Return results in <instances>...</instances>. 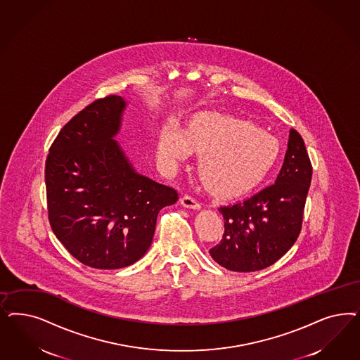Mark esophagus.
<instances>
[{
	"label": "esophagus",
	"mask_w": 360,
	"mask_h": 360,
	"mask_svg": "<svg viewBox=\"0 0 360 360\" xmlns=\"http://www.w3.org/2000/svg\"><path fill=\"white\" fill-rule=\"evenodd\" d=\"M181 204H183L186 208H201V205H200V202H198V200H196V198H192V196H189V195H184V196L181 198Z\"/></svg>",
	"instance_id": "obj_1"
}]
</instances>
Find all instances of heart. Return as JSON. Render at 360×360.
<instances>
[{"label":"heart","instance_id":"b5f03b06","mask_svg":"<svg viewBox=\"0 0 360 360\" xmlns=\"http://www.w3.org/2000/svg\"><path fill=\"white\" fill-rule=\"evenodd\" d=\"M201 153L198 174L221 195H240L258 186L277 162L278 144L255 126L217 112L198 116L184 132L167 124L158 143L159 159L167 165Z\"/></svg>","mask_w":360,"mask_h":360}]
</instances>
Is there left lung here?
I'll return each mask as SVG.
<instances>
[{"instance_id": "obj_1", "label": "left lung", "mask_w": 360, "mask_h": 360, "mask_svg": "<svg viewBox=\"0 0 360 360\" xmlns=\"http://www.w3.org/2000/svg\"><path fill=\"white\" fill-rule=\"evenodd\" d=\"M313 167L298 131L290 129L285 162L273 186L252 198L220 207L224 234L210 257L232 271L273 265L297 241Z\"/></svg>"}]
</instances>
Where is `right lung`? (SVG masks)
Instances as JSON below:
<instances>
[{
  "label": "right lung",
  "mask_w": 360,
  "mask_h": 360,
  "mask_svg": "<svg viewBox=\"0 0 360 360\" xmlns=\"http://www.w3.org/2000/svg\"><path fill=\"white\" fill-rule=\"evenodd\" d=\"M126 102L108 95L59 131L45 167L51 229L70 255L95 269H120L151 246L156 219L177 191L136 174L112 139Z\"/></svg>",
  "instance_id": "add662e5"
}]
</instances>
